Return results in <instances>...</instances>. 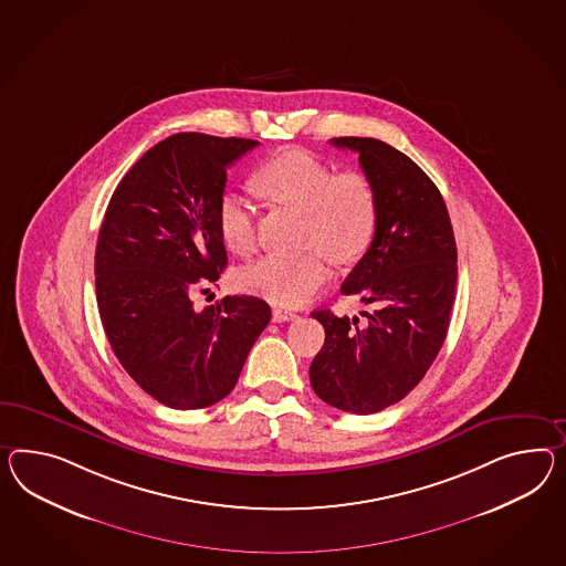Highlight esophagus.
<instances>
[{"label":"esophagus","mask_w":566,"mask_h":566,"mask_svg":"<svg viewBox=\"0 0 566 566\" xmlns=\"http://www.w3.org/2000/svg\"><path fill=\"white\" fill-rule=\"evenodd\" d=\"M293 318H297L295 312L283 310V307H273V319H275V322H290V319Z\"/></svg>","instance_id":"34e87169"}]
</instances>
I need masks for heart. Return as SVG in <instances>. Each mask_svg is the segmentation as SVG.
Returning <instances> with one entry per match:
<instances>
[{"instance_id": "obj_1", "label": "heart", "mask_w": 566, "mask_h": 566, "mask_svg": "<svg viewBox=\"0 0 566 566\" xmlns=\"http://www.w3.org/2000/svg\"><path fill=\"white\" fill-rule=\"evenodd\" d=\"M262 195L305 216V242L319 247L305 254H269L248 264L242 287L281 305H302L331 279V264L359 259L377 230L376 187L361 172L334 175L328 164L304 149H285L254 176ZM218 226L238 254L256 247V211L250 199L228 190L218 205Z\"/></svg>"}]
</instances>
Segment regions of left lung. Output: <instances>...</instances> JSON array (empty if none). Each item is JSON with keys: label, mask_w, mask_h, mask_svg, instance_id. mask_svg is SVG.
<instances>
[{"label": "left lung", "mask_w": 566, "mask_h": 566, "mask_svg": "<svg viewBox=\"0 0 566 566\" xmlns=\"http://www.w3.org/2000/svg\"><path fill=\"white\" fill-rule=\"evenodd\" d=\"M333 146L359 154L376 187V235L340 287L374 312L363 322L312 312L326 338L310 381L326 405L371 415L400 402L436 361L455 300L458 250L441 192L408 156L371 137H336Z\"/></svg>", "instance_id": "left-lung-1"}]
</instances>
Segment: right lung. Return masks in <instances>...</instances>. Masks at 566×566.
I'll list each match as a JSON object with an SVG mask.
<instances>
[{"label":"right lung","instance_id":"1","mask_svg":"<svg viewBox=\"0 0 566 566\" xmlns=\"http://www.w3.org/2000/svg\"><path fill=\"white\" fill-rule=\"evenodd\" d=\"M254 139L178 133L118 182L96 247V300L116 359L161 405L195 410L233 390L271 319L254 295L195 310L190 293L228 264L218 205L228 166Z\"/></svg>","mask_w":566,"mask_h":566}]
</instances>
